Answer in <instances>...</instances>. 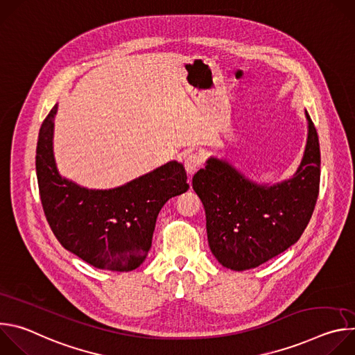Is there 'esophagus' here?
I'll return each instance as SVG.
<instances>
[{
    "mask_svg": "<svg viewBox=\"0 0 355 355\" xmlns=\"http://www.w3.org/2000/svg\"><path fill=\"white\" fill-rule=\"evenodd\" d=\"M184 166H185V171L188 173V175H192L195 174L199 167L202 166V157L198 153H191L185 157V162H184Z\"/></svg>",
    "mask_w": 355,
    "mask_h": 355,
    "instance_id": "esophagus-1",
    "label": "esophagus"
}]
</instances>
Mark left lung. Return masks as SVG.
Masks as SVG:
<instances>
[{"label": "left lung", "mask_w": 355, "mask_h": 355, "mask_svg": "<svg viewBox=\"0 0 355 355\" xmlns=\"http://www.w3.org/2000/svg\"><path fill=\"white\" fill-rule=\"evenodd\" d=\"M305 155L291 180L259 185L227 162L211 157L192 178L207 215L212 254L226 268H256L295 244L306 229L319 195L320 146L306 112Z\"/></svg>", "instance_id": "left-lung-1"}]
</instances>
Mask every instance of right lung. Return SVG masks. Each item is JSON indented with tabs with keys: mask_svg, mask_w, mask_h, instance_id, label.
<instances>
[{
	"mask_svg": "<svg viewBox=\"0 0 355 355\" xmlns=\"http://www.w3.org/2000/svg\"><path fill=\"white\" fill-rule=\"evenodd\" d=\"M43 121L36 147V175L47 223L60 244L89 266L128 272L151 247L159 212L188 191L182 164L170 162L114 189H87L62 178L53 156V119Z\"/></svg>",
	"mask_w": 355,
	"mask_h": 355,
	"instance_id": "1",
	"label": "right lung"
}]
</instances>
